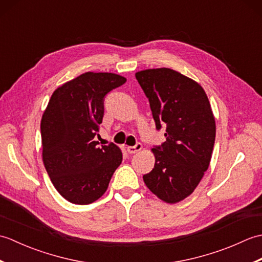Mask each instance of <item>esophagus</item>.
Wrapping results in <instances>:
<instances>
[{
    "instance_id": "esophagus-1",
    "label": "esophagus",
    "mask_w": 262,
    "mask_h": 262,
    "mask_svg": "<svg viewBox=\"0 0 262 262\" xmlns=\"http://www.w3.org/2000/svg\"><path fill=\"white\" fill-rule=\"evenodd\" d=\"M142 144L141 143H137L135 146H127L126 147V149H127V152L128 153H130V154H135V153H137V152H140L141 149H142Z\"/></svg>"
}]
</instances>
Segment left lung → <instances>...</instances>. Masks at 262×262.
Listing matches in <instances>:
<instances>
[{"instance_id":"1","label":"left lung","mask_w":262,"mask_h":262,"mask_svg":"<svg viewBox=\"0 0 262 262\" xmlns=\"http://www.w3.org/2000/svg\"><path fill=\"white\" fill-rule=\"evenodd\" d=\"M135 76L157 128H166V141L152 148L154 168L143 180L161 200L179 203L193 192L210 163L216 125L209 100L199 83L174 70L149 69Z\"/></svg>"}]
</instances>
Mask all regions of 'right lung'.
Instances as JSON below:
<instances>
[{"instance_id":"add662e5","label":"right lung","mask_w":262,"mask_h":262,"mask_svg":"<svg viewBox=\"0 0 262 262\" xmlns=\"http://www.w3.org/2000/svg\"><path fill=\"white\" fill-rule=\"evenodd\" d=\"M125 82L115 73L86 72L57 88L43 111L42 162L54 187L72 204L96 202L121 163V149L115 144L100 147L94 136L105 94Z\"/></svg>"}]
</instances>
